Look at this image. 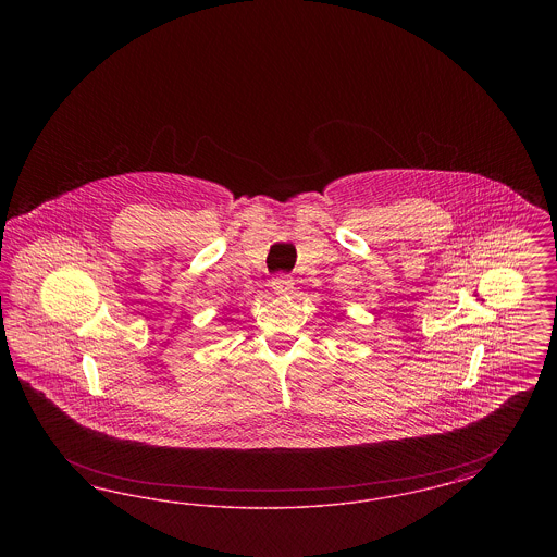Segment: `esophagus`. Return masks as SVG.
<instances>
[{
  "label": "esophagus",
  "instance_id": "1",
  "mask_svg": "<svg viewBox=\"0 0 557 557\" xmlns=\"http://www.w3.org/2000/svg\"><path fill=\"white\" fill-rule=\"evenodd\" d=\"M271 288L275 294H290L292 288H294V280L286 273H280L271 280Z\"/></svg>",
  "mask_w": 557,
  "mask_h": 557
}]
</instances>
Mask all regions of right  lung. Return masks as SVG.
Masks as SVG:
<instances>
[{"mask_svg": "<svg viewBox=\"0 0 557 557\" xmlns=\"http://www.w3.org/2000/svg\"><path fill=\"white\" fill-rule=\"evenodd\" d=\"M225 321H227V319H225Z\"/></svg>", "mask_w": 557, "mask_h": 557, "instance_id": "obj_1", "label": "right lung"}]
</instances>
